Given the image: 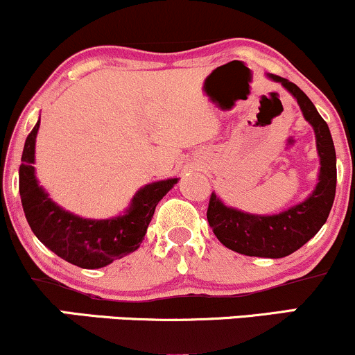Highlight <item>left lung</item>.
<instances>
[{
  "label": "left lung",
  "mask_w": 355,
  "mask_h": 355,
  "mask_svg": "<svg viewBox=\"0 0 355 355\" xmlns=\"http://www.w3.org/2000/svg\"><path fill=\"white\" fill-rule=\"evenodd\" d=\"M267 76L294 96L304 118L315 132L317 152L320 157L319 183L302 203L277 215H254L232 209L211 193L207 220L215 237L230 250L250 257L282 259L299 250L327 222L336 197V148L327 123L302 89L282 76Z\"/></svg>",
  "instance_id": "left-lung-1"
}]
</instances>
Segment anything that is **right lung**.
Wrapping results in <instances>:
<instances>
[{
  "label": "right lung",
  "instance_id": "add662e5",
  "mask_svg": "<svg viewBox=\"0 0 355 355\" xmlns=\"http://www.w3.org/2000/svg\"><path fill=\"white\" fill-rule=\"evenodd\" d=\"M40 121L24 141L19 165V195L24 217L44 247L81 268H100L140 247L157 203L178 178L145 185L132 198L125 215L89 220L63 210L48 197L35 175V144Z\"/></svg>",
  "mask_w": 355,
  "mask_h": 355
}]
</instances>
